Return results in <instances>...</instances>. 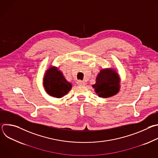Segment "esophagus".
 Segmentation results:
<instances>
[{"mask_svg":"<svg viewBox=\"0 0 158 158\" xmlns=\"http://www.w3.org/2000/svg\"><path fill=\"white\" fill-rule=\"evenodd\" d=\"M77 84L79 85H85V82L84 81H81V80H78L77 81Z\"/></svg>","mask_w":158,"mask_h":158,"instance_id":"obj_1","label":"esophagus"}]
</instances>
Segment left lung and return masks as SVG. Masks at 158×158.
I'll return each mask as SVG.
<instances>
[{
	"label": "left lung",
	"instance_id": "left-lung-1",
	"mask_svg": "<svg viewBox=\"0 0 158 158\" xmlns=\"http://www.w3.org/2000/svg\"><path fill=\"white\" fill-rule=\"evenodd\" d=\"M120 78L117 73L111 69H102L93 85L95 92L101 98H109L116 94L120 88Z\"/></svg>",
	"mask_w": 158,
	"mask_h": 158
}]
</instances>
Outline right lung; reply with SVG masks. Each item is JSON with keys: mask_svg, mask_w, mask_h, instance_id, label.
<instances>
[{"mask_svg": "<svg viewBox=\"0 0 158 158\" xmlns=\"http://www.w3.org/2000/svg\"><path fill=\"white\" fill-rule=\"evenodd\" d=\"M44 86L50 96L56 98L63 97L72 87L71 84L66 81L56 67H51L46 71L44 78Z\"/></svg>", "mask_w": 158, "mask_h": 158, "instance_id": "1", "label": "right lung"}]
</instances>
